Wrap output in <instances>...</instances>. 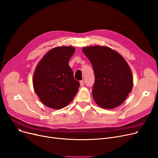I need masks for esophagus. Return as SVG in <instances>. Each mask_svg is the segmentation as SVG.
Wrapping results in <instances>:
<instances>
[{"mask_svg": "<svg viewBox=\"0 0 158 158\" xmlns=\"http://www.w3.org/2000/svg\"><path fill=\"white\" fill-rule=\"evenodd\" d=\"M80 85L81 87H83L85 85V82L83 81H80Z\"/></svg>", "mask_w": 158, "mask_h": 158, "instance_id": "1", "label": "esophagus"}]
</instances>
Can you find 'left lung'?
Segmentation results:
<instances>
[{
  "label": "left lung",
  "mask_w": 158,
  "mask_h": 158,
  "mask_svg": "<svg viewBox=\"0 0 158 158\" xmlns=\"http://www.w3.org/2000/svg\"><path fill=\"white\" fill-rule=\"evenodd\" d=\"M82 52L92 63L95 77L92 95L96 104L111 110L126 101L133 86L129 66L123 56L106 46H88Z\"/></svg>",
  "instance_id": "1"
}]
</instances>
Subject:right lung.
Returning a JSON list of instances; mask_svg holds the SVG:
<instances>
[{"mask_svg": "<svg viewBox=\"0 0 158 158\" xmlns=\"http://www.w3.org/2000/svg\"><path fill=\"white\" fill-rule=\"evenodd\" d=\"M75 51L72 46L54 47L36 66L33 88L40 101L50 108L60 110L67 106L78 92L79 82L74 79L69 64Z\"/></svg>", "mask_w": 158, "mask_h": 158, "instance_id": "obj_1", "label": "right lung"}]
</instances>
